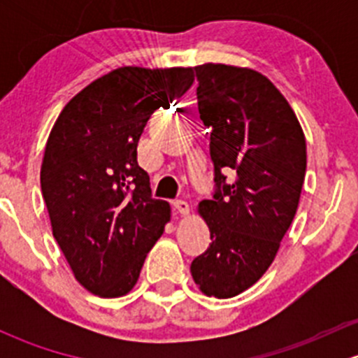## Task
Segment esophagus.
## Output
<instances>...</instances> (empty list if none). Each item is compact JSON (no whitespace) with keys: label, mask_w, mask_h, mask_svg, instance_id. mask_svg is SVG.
I'll list each match as a JSON object with an SVG mask.
<instances>
[{"label":"esophagus","mask_w":358,"mask_h":358,"mask_svg":"<svg viewBox=\"0 0 358 358\" xmlns=\"http://www.w3.org/2000/svg\"><path fill=\"white\" fill-rule=\"evenodd\" d=\"M173 204H175V209L180 213V215H189L190 206H189V202H187V201L176 199L175 202H173Z\"/></svg>","instance_id":"obj_1"}]
</instances>
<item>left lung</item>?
Instances as JSON below:
<instances>
[{"mask_svg":"<svg viewBox=\"0 0 358 358\" xmlns=\"http://www.w3.org/2000/svg\"><path fill=\"white\" fill-rule=\"evenodd\" d=\"M196 74L216 190L197 208L211 244L190 272L206 296L234 298L262 279L291 227L305 182L306 142L289 102L258 71L202 64ZM223 172L233 173L232 182Z\"/></svg>","mask_w":358,"mask_h":358,"instance_id":"8db88e82","label":"left lung"}]
</instances>
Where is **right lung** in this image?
Returning <instances> with one entry per match:
<instances>
[{
	"mask_svg": "<svg viewBox=\"0 0 358 358\" xmlns=\"http://www.w3.org/2000/svg\"><path fill=\"white\" fill-rule=\"evenodd\" d=\"M196 67H119L72 96L41 164L52 232L76 280L100 298L135 287L147 252L171 218L154 199L136 147L150 115L194 83Z\"/></svg>",
	"mask_w": 358,
	"mask_h": 358,
	"instance_id": "1",
	"label": "right lung"
}]
</instances>
